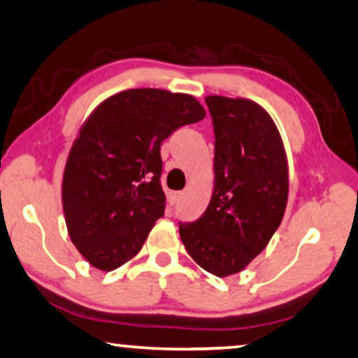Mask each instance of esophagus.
<instances>
[{"label": "esophagus", "instance_id": "34e87169", "mask_svg": "<svg viewBox=\"0 0 358 358\" xmlns=\"http://www.w3.org/2000/svg\"><path fill=\"white\" fill-rule=\"evenodd\" d=\"M179 196H180L179 192H169V194H168V203H169V205L174 206L176 203L179 201Z\"/></svg>", "mask_w": 358, "mask_h": 358}]
</instances>
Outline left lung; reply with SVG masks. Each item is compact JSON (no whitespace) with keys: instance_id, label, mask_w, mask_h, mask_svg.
Segmentation results:
<instances>
[{"instance_id":"obj_1","label":"left lung","mask_w":358,"mask_h":358,"mask_svg":"<svg viewBox=\"0 0 358 358\" xmlns=\"http://www.w3.org/2000/svg\"><path fill=\"white\" fill-rule=\"evenodd\" d=\"M214 124V189L195 222H179L185 250L216 277L238 273L266 248L287 210L289 179L282 136L259 103L208 96Z\"/></svg>"}]
</instances>
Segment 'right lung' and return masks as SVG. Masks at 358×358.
Returning a JSON list of instances; mask_svg holds the SVG:
<instances>
[{
	"label": "right lung",
	"instance_id": "add662e5",
	"mask_svg": "<svg viewBox=\"0 0 358 358\" xmlns=\"http://www.w3.org/2000/svg\"><path fill=\"white\" fill-rule=\"evenodd\" d=\"M205 115L194 96L142 87L106 99L81 124L62 206L71 243L92 267L115 271L141 251L164 213L162 142Z\"/></svg>",
	"mask_w": 358,
	"mask_h": 358
}]
</instances>
